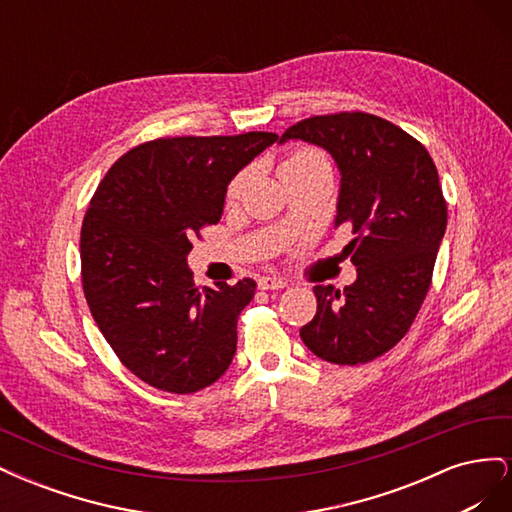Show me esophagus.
<instances>
[{
    "instance_id": "esophagus-1",
    "label": "esophagus",
    "mask_w": 512,
    "mask_h": 512,
    "mask_svg": "<svg viewBox=\"0 0 512 512\" xmlns=\"http://www.w3.org/2000/svg\"><path fill=\"white\" fill-rule=\"evenodd\" d=\"M286 286H288V282L282 280V277H275V275H262L258 280L260 290H282Z\"/></svg>"
}]
</instances>
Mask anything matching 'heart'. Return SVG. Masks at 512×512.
<instances>
[{
    "instance_id": "1",
    "label": "heart",
    "mask_w": 512,
    "mask_h": 512,
    "mask_svg": "<svg viewBox=\"0 0 512 512\" xmlns=\"http://www.w3.org/2000/svg\"><path fill=\"white\" fill-rule=\"evenodd\" d=\"M312 162H327V160H324L322 153H318L314 149H299V151H294L292 156L282 164V168H294V166H303V164H312ZM247 179H250V173H247V170H243V173H239L235 179H232L230 188H228V200L239 198Z\"/></svg>"
}]
</instances>
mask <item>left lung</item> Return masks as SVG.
Here are the masks:
<instances>
[{
	"mask_svg": "<svg viewBox=\"0 0 512 512\" xmlns=\"http://www.w3.org/2000/svg\"><path fill=\"white\" fill-rule=\"evenodd\" d=\"M288 141L331 153L342 177L333 224L356 235L344 247L354 284L314 286L318 309L301 339L335 365L374 361L408 333L427 297L446 230L436 164L416 138L367 113L303 119L282 134Z\"/></svg>",
	"mask_w": 512,
	"mask_h": 512,
	"instance_id": "1",
	"label": "left lung"
}]
</instances>
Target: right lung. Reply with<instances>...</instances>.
Returning a JSON list of instances; mask_svg holds the SVG:
<instances>
[{
    "mask_svg": "<svg viewBox=\"0 0 512 512\" xmlns=\"http://www.w3.org/2000/svg\"><path fill=\"white\" fill-rule=\"evenodd\" d=\"M275 141L273 132L158 138L121 156L91 198L87 305L119 361L160 391L196 393L232 363L256 282L196 288L190 241L220 222L228 183Z\"/></svg>",
    "mask_w": 512,
    "mask_h": 512,
    "instance_id": "right-lung-1",
    "label": "right lung"
}]
</instances>
